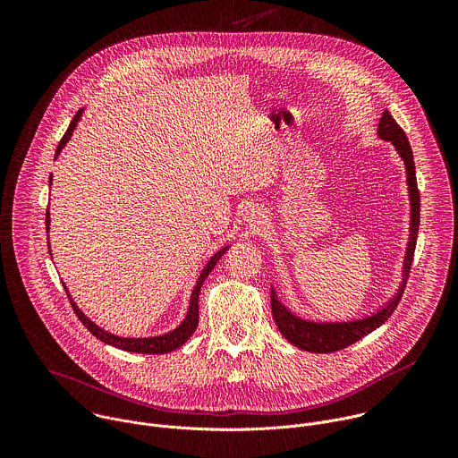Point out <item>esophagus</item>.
<instances>
[{"label": "esophagus", "mask_w": 458, "mask_h": 458, "mask_svg": "<svg viewBox=\"0 0 458 458\" xmlns=\"http://www.w3.org/2000/svg\"><path fill=\"white\" fill-rule=\"evenodd\" d=\"M260 219H263V212H260V208L257 205H248L244 208V221L250 223V225H259Z\"/></svg>", "instance_id": "esophagus-1"}]
</instances>
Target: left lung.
I'll use <instances>...</instances> for the list:
<instances>
[{"label":"left lung","mask_w":458,"mask_h":458,"mask_svg":"<svg viewBox=\"0 0 458 458\" xmlns=\"http://www.w3.org/2000/svg\"><path fill=\"white\" fill-rule=\"evenodd\" d=\"M377 136L382 141H389L395 147L397 154L401 156L406 166V182H408V195H410V239L406 244V255L403 263V283L399 284V290L395 292V295L391 297L384 306H380L377 311L364 315L362 318H352V320H313V318L299 317L279 301L277 292L272 286V313H274L277 328L286 341H290L293 346L304 352L332 353V352L348 348L350 344L357 343L359 339L377 330L378 326H382L389 318V315L395 311L404 293L406 279L410 276V268L413 263L419 223H420V193L417 188L415 161H413V152L404 130L397 124L394 115H391L387 110L382 112V117L377 128Z\"/></svg>","instance_id":"8db88e82"}]
</instances>
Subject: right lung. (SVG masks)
Listing matches in <instances>:
<instances>
[{
  "mask_svg": "<svg viewBox=\"0 0 458 458\" xmlns=\"http://www.w3.org/2000/svg\"><path fill=\"white\" fill-rule=\"evenodd\" d=\"M83 110H85V108H80L78 114L74 115L72 123H71L69 128H67V132H64L63 140L59 141L57 148H55L54 159H57V156L61 154V150L64 148V145H67L69 140L72 138L74 130H76V126H78V123H80V119H81V115H83ZM48 184H52V174H50V177H48ZM48 210H50V208H47V217H45L47 242H48V232H50V212H48ZM228 248H230V246H225V248H221L217 253H214V255L210 257V260L205 265V268L201 270L198 281H195V286H193L191 295H190L188 311H186L182 322L177 326V328H174V330H170V332H166V334H163V335H154V337H121V335L110 334V332L103 330L101 326H98L96 322H92V320L80 310V306L76 304V301L71 297L67 286H64V284H63V286H64V292H67V295H69V301H71V304H72L74 313L78 315V318L85 324V328H87L94 337H98L101 343L110 344V346L117 348V350H123V352H132V353H147V355L170 353V352L181 348V346L191 337V334L195 332V328H198V322H199V306H198V301H199L201 286H203L205 279L208 277V274L214 270V267L219 263V259L226 253ZM48 250H50V242H48ZM50 255H52V253H50Z\"/></svg>",
  "mask_w": 458,
  "mask_h": 458,
  "instance_id": "right-lung-1",
  "label": "right lung"
}]
</instances>
